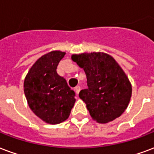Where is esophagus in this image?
I'll return each instance as SVG.
<instances>
[{
    "instance_id": "obj_1",
    "label": "esophagus",
    "mask_w": 154,
    "mask_h": 154,
    "mask_svg": "<svg viewBox=\"0 0 154 154\" xmlns=\"http://www.w3.org/2000/svg\"><path fill=\"white\" fill-rule=\"evenodd\" d=\"M80 90H81V87H80L79 85H77V86H76V87H75V92H76V94H79Z\"/></svg>"
}]
</instances>
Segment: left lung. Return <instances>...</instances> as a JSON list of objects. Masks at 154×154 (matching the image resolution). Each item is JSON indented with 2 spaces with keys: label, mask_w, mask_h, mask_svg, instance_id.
Segmentation results:
<instances>
[{
  "label": "left lung",
  "mask_w": 154,
  "mask_h": 154,
  "mask_svg": "<svg viewBox=\"0 0 154 154\" xmlns=\"http://www.w3.org/2000/svg\"><path fill=\"white\" fill-rule=\"evenodd\" d=\"M72 60L84 69L87 88L79 97L93 119L106 124L118 118L128 106L132 85L113 57L103 52L72 55Z\"/></svg>",
  "instance_id": "obj_1"
}]
</instances>
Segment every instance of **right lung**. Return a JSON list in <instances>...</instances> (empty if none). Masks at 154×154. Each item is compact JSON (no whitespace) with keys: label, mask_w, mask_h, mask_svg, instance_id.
<instances>
[{"label":"right lung","mask_w":154,"mask_h":154,"mask_svg":"<svg viewBox=\"0 0 154 154\" xmlns=\"http://www.w3.org/2000/svg\"><path fill=\"white\" fill-rule=\"evenodd\" d=\"M65 52L53 51L38 59L25 78L24 93L34 113L46 123L60 124L69 118L75 92L56 72Z\"/></svg>","instance_id":"right-lung-1"}]
</instances>
